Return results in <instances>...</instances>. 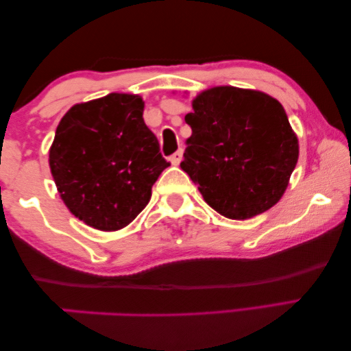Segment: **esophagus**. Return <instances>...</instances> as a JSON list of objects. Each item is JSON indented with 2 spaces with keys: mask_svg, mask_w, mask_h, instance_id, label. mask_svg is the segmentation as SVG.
<instances>
[{
  "mask_svg": "<svg viewBox=\"0 0 351 351\" xmlns=\"http://www.w3.org/2000/svg\"><path fill=\"white\" fill-rule=\"evenodd\" d=\"M182 157H183V151L180 149V151H177L176 154H172L171 157H169V162H171V165L179 166V165H180V162H182Z\"/></svg>",
  "mask_w": 351,
  "mask_h": 351,
  "instance_id": "obj_1",
  "label": "esophagus"
}]
</instances>
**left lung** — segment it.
Wrapping results in <instances>:
<instances>
[{
	"instance_id": "1",
	"label": "left lung",
	"mask_w": 351,
	"mask_h": 351,
	"mask_svg": "<svg viewBox=\"0 0 351 351\" xmlns=\"http://www.w3.org/2000/svg\"><path fill=\"white\" fill-rule=\"evenodd\" d=\"M185 117L193 134L180 168L206 204L228 219H250L278 202L298 160L283 106L260 90L211 87Z\"/></svg>"
}]
</instances>
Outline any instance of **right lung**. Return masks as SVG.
<instances>
[{
  "mask_svg": "<svg viewBox=\"0 0 351 351\" xmlns=\"http://www.w3.org/2000/svg\"><path fill=\"white\" fill-rule=\"evenodd\" d=\"M140 95L110 93L80 102L57 125L49 169L66 208L101 232L135 219L169 163L143 119Z\"/></svg>",
  "mask_w": 351,
  "mask_h": 351,
  "instance_id": "obj_1",
  "label": "right lung"
}]
</instances>
